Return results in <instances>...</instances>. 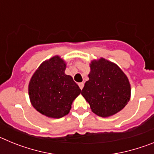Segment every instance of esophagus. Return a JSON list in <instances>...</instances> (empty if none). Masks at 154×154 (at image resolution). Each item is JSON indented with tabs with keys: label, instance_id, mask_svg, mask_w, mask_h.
<instances>
[{
	"label": "esophagus",
	"instance_id": "esophagus-1",
	"mask_svg": "<svg viewBox=\"0 0 154 154\" xmlns=\"http://www.w3.org/2000/svg\"><path fill=\"white\" fill-rule=\"evenodd\" d=\"M79 88L81 89H83V87H84V83H83V82H80V83H79Z\"/></svg>",
	"mask_w": 154,
	"mask_h": 154
}]
</instances>
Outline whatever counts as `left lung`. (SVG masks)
<instances>
[{
    "label": "left lung",
    "instance_id": "obj_1",
    "mask_svg": "<svg viewBox=\"0 0 154 154\" xmlns=\"http://www.w3.org/2000/svg\"><path fill=\"white\" fill-rule=\"evenodd\" d=\"M89 67V80L81 94L92 112L103 118L112 116L130 101V81L116 64L104 58L92 60Z\"/></svg>",
    "mask_w": 154,
    "mask_h": 154
}]
</instances>
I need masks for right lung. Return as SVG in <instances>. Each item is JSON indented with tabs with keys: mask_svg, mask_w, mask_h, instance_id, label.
Listing matches in <instances>:
<instances>
[{
	"mask_svg": "<svg viewBox=\"0 0 154 154\" xmlns=\"http://www.w3.org/2000/svg\"><path fill=\"white\" fill-rule=\"evenodd\" d=\"M66 62L55 55L42 62L31 76L28 95L32 106L47 117L59 119L69 113L81 89L65 73Z\"/></svg>",
	"mask_w": 154,
	"mask_h": 154,
	"instance_id": "add662e5",
	"label": "right lung"
}]
</instances>
